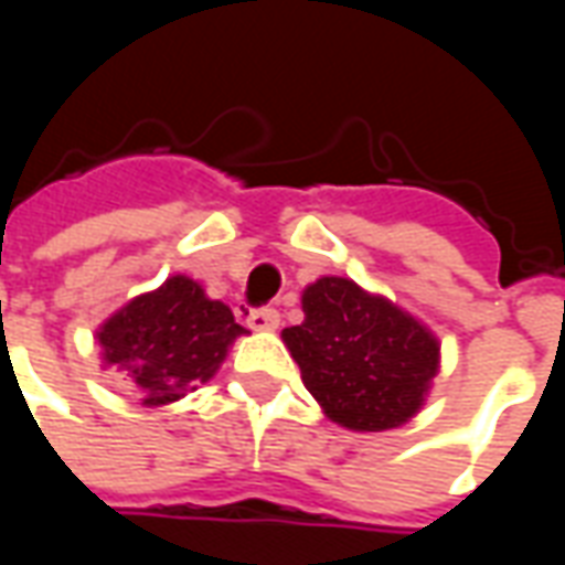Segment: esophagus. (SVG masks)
I'll use <instances>...</instances> for the list:
<instances>
[{
    "instance_id": "esophagus-1",
    "label": "esophagus",
    "mask_w": 565,
    "mask_h": 565,
    "mask_svg": "<svg viewBox=\"0 0 565 565\" xmlns=\"http://www.w3.org/2000/svg\"><path fill=\"white\" fill-rule=\"evenodd\" d=\"M278 323H281V315L275 311V308H254L250 315H247V327L250 330H259V332H271L278 330Z\"/></svg>"
}]
</instances>
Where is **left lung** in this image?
Returning <instances> with one entry per match:
<instances>
[{"label": "left lung", "instance_id": "obj_1", "mask_svg": "<svg viewBox=\"0 0 565 565\" xmlns=\"http://www.w3.org/2000/svg\"><path fill=\"white\" fill-rule=\"evenodd\" d=\"M302 311L284 342L335 424L381 433L415 415L438 372V342L415 318L348 278L311 284Z\"/></svg>", "mask_w": 565, "mask_h": 565}]
</instances>
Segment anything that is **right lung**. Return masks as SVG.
Listing matches in <instances>:
<instances>
[{"mask_svg": "<svg viewBox=\"0 0 565 565\" xmlns=\"http://www.w3.org/2000/svg\"><path fill=\"white\" fill-rule=\"evenodd\" d=\"M242 332L230 308L209 299L196 281L174 275L105 320L99 344L105 363L127 372L129 391L141 403L166 405L209 381Z\"/></svg>", "mask_w": 565, "mask_h": 565, "instance_id": "add662e5", "label": "right lung"}]
</instances>
